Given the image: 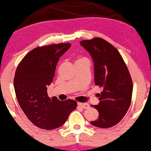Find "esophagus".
Returning a JSON list of instances; mask_svg holds the SVG:
<instances>
[{
	"label": "esophagus",
	"instance_id": "esophagus-1",
	"mask_svg": "<svg viewBox=\"0 0 151 151\" xmlns=\"http://www.w3.org/2000/svg\"><path fill=\"white\" fill-rule=\"evenodd\" d=\"M77 104H78V106H79L81 107V108H82V109H88V108H89V104H87V103H80V102H78Z\"/></svg>",
	"mask_w": 151,
	"mask_h": 151
}]
</instances>
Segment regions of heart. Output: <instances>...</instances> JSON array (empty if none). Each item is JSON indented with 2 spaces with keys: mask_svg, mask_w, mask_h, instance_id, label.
Wrapping results in <instances>:
<instances>
[{
  "mask_svg": "<svg viewBox=\"0 0 151 151\" xmlns=\"http://www.w3.org/2000/svg\"><path fill=\"white\" fill-rule=\"evenodd\" d=\"M86 61H88V60L86 58H77V60L75 61V65H77V64L81 63V62H86Z\"/></svg>",
  "mask_w": 151,
  "mask_h": 151,
  "instance_id": "heart-1",
  "label": "heart"
}]
</instances>
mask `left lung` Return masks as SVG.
Segmentation results:
<instances>
[{
    "instance_id": "8db88e82",
    "label": "left lung",
    "mask_w": 151,
    "mask_h": 151,
    "mask_svg": "<svg viewBox=\"0 0 151 151\" xmlns=\"http://www.w3.org/2000/svg\"><path fill=\"white\" fill-rule=\"evenodd\" d=\"M80 44L93 59L95 84L102 88L98 93L99 104L91 105L99 111V117L90 122L99 128H111L120 122L131 105V75L118 50L105 40L95 37Z\"/></svg>"
}]
</instances>
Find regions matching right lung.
<instances>
[{
  "label": "right lung",
  "mask_w": 151,
  "mask_h": 151,
  "mask_svg": "<svg viewBox=\"0 0 151 151\" xmlns=\"http://www.w3.org/2000/svg\"><path fill=\"white\" fill-rule=\"evenodd\" d=\"M70 46V43H60L35 48L15 71L14 89L19 105L27 119L40 129L60 127L77 108L74 100L61 101L55 96L50 98L47 92L59 59Z\"/></svg>",
  "instance_id": "add662e5"
}]
</instances>
